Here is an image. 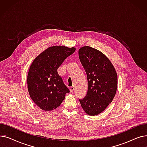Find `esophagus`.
<instances>
[{
    "label": "esophagus",
    "instance_id": "1",
    "mask_svg": "<svg viewBox=\"0 0 147 147\" xmlns=\"http://www.w3.org/2000/svg\"><path fill=\"white\" fill-rule=\"evenodd\" d=\"M74 90V86H71L70 88H69V90H70L71 92H73Z\"/></svg>",
    "mask_w": 147,
    "mask_h": 147
}]
</instances>
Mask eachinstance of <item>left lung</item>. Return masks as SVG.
Here are the masks:
<instances>
[{"label":"left lung","mask_w":147,"mask_h":147,"mask_svg":"<svg viewBox=\"0 0 147 147\" xmlns=\"http://www.w3.org/2000/svg\"><path fill=\"white\" fill-rule=\"evenodd\" d=\"M81 63L86 71L88 89L79 99L83 110L90 115L102 113L113 101L117 88V75L110 61L102 52L89 46L79 50Z\"/></svg>","instance_id":"left-lung-1"}]
</instances>
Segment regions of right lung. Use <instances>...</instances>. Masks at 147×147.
I'll return each instance as SVG.
<instances>
[{"label": "right lung", "mask_w": 147, "mask_h": 147, "mask_svg": "<svg viewBox=\"0 0 147 147\" xmlns=\"http://www.w3.org/2000/svg\"><path fill=\"white\" fill-rule=\"evenodd\" d=\"M76 49L54 46L42 52L33 61L27 76L28 90L33 102L45 111L56 109L69 90L57 69Z\"/></svg>", "instance_id": "right-lung-1"}]
</instances>
